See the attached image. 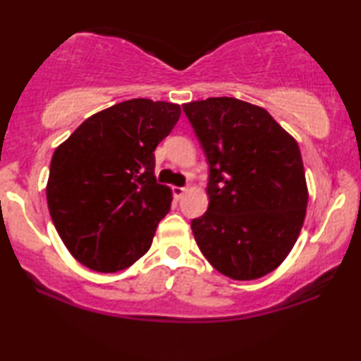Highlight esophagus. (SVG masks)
<instances>
[{
  "label": "esophagus",
  "instance_id": "1",
  "mask_svg": "<svg viewBox=\"0 0 361 361\" xmlns=\"http://www.w3.org/2000/svg\"><path fill=\"white\" fill-rule=\"evenodd\" d=\"M172 192H174L176 199L180 200L182 197H184L185 192H187V187H174V189H172Z\"/></svg>",
  "mask_w": 361,
  "mask_h": 361
}]
</instances>
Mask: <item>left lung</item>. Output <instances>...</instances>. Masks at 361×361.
Wrapping results in <instances>:
<instances>
[{"label": "left lung", "instance_id": "8db88e82", "mask_svg": "<svg viewBox=\"0 0 361 361\" xmlns=\"http://www.w3.org/2000/svg\"><path fill=\"white\" fill-rule=\"evenodd\" d=\"M210 164L209 209L192 220L207 261L235 281L263 278L293 250L309 190L298 141L264 108L233 97L184 105Z\"/></svg>", "mask_w": 361, "mask_h": 361}]
</instances>
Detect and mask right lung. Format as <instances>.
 <instances>
[{"label":"right lung","mask_w":361,"mask_h":361,"mask_svg":"<svg viewBox=\"0 0 361 361\" xmlns=\"http://www.w3.org/2000/svg\"><path fill=\"white\" fill-rule=\"evenodd\" d=\"M179 116L177 103L133 98L87 118L56 147L47 205L78 263L116 273L151 248L172 202L171 187L156 182L152 152Z\"/></svg>","instance_id":"1"}]
</instances>
